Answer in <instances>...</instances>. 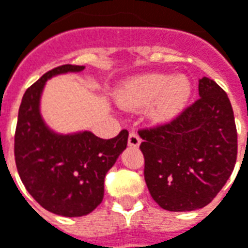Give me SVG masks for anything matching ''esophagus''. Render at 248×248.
I'll list each match as a JSON object with an SVG mask.
<instances>
[{
  "label": "esophagus",
  "instance_id": "34e87169",
  "mask_svg": "<svg viewBox=\"0 0 248 248\" xmlns=\"http://www.w3.org/2000/svg\"><path fill=\"white\" fill-rule=\"evenodd\" d=\"M139 145H140V138H139V135L137 132L131 131L128 135V146H131V148H138Z\"/></svg>",
  "mask_w": 248,
  "mask_h": 248
}]
</instances>
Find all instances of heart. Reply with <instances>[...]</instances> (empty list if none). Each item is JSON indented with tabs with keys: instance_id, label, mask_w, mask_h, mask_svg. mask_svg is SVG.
Masks as SVG:
<instances>
[{
	"instance_id": "heart-1",
	"label": "heart",
	"mask_w": 248,
	"mask_h": 248,
	"mask_svg": "<svg viewBox=\"0 0 248 248\" xmlns=\"http://www.w3.org/2000/svg\"><path fill=\"white\" fill-rule=\"evenodd\" d=\"M192 85L184 76L150 73L137 77L125 85L124 98L132 106L152 105L150 114L155 120L166 121L175 117L185 108Z\"/></svg>"
}]
</instances>
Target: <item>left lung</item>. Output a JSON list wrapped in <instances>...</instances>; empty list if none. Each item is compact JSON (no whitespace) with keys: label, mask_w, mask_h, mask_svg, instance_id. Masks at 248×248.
Instances as JSON below:
<instances>
[{"label":"left lung","mask_w":248,"mask_h":248,"mask_svg":"<svg viewBox=\"0 0 248 248\" xmlns=\"http://www.w3.org/2000/svg\"><path fill=\"white\" fill-rule=\"evenodd\" d=\"M199 95L172 120L138 131L149 192L168 211L211 203L236 164L237 132L226 92L203 77Z\"/></svg>","instance_id":"1"}]
</instances>
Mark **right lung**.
<instances>
[{"label": "right lung", "mask_w": 248, "mask_h": 248, "mask_svg": "<svg viewBox=\"0 0 248 248\" xmlns=\"http://www.w3.org/2000/svg\"><path fill=\"white\" fill-rule=\"evenodd\" d=\"M84 66L55 67L24 92L15 132V161L27 192L45 210L63 217L92 213L103 200L105 176L127 148L128 131L100 139L90 131L56 134L44 123L40 99L46 80Z\"/></svg>", "instance_id": "obj_1"}]
</instances>
